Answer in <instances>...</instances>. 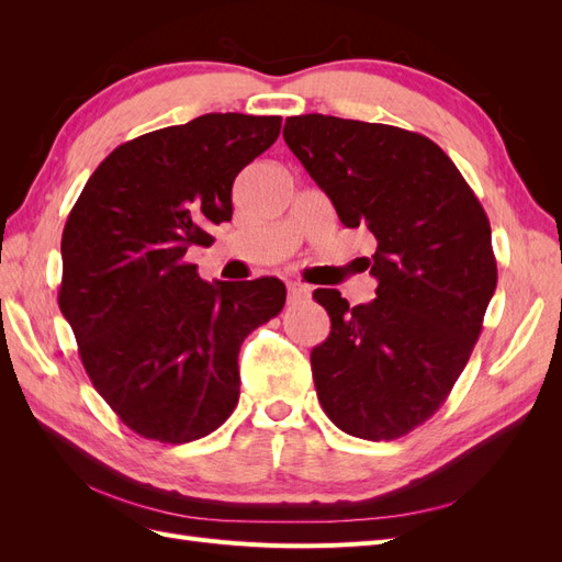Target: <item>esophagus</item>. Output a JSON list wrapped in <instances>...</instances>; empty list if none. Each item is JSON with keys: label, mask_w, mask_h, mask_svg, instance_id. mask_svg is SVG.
<instances>
[{"label": "esophagus", "mask_w": 562, "mask_h": 562, "mask_svg": "<svg viewBox=\"0 0 562 562\" xmlns=\"http://www.w3.org/2000/svg\"><path fill=\"white\" fill-rule=\"evenodd\" d=\"M307 295H310L307 285H302L300 281L288 283V302H297V300H304Z\"/></svg>", "instance_id": "esophagus-1"}]
</instances>
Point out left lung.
Listing matches in <instances>:
<instances>
[{
  "mask_svg": "<svg viewBox=\"0 0 562 562\" xmlns=\"http://www.w3.org/2000/svg\"><path fill=\"white\" fill-rule=\"evenodd\" d=\"M283 140L345 227L378 239L375 300L333 288L314 300L330 335L312 349L323 411L337 429L391 440L427 422L473 351L497 288L487 215L450 157L419 133L328 114L288 116Z\"/></svg>",
  "mask_w": 562,
  "mask_h": 562,
  "instance_id": "8db88e82",
  "label": "left lung"
}]
</instances>
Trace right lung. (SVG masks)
I'll return each instance as SVG.
<instances>
[{"instance_id": "right-lung-1", "label": "right lung", "mask_w": 562, "mask_h": 562, "mask_svg": "<svg viewBox=\"0 0 562 562\" xmlns=\"http://www.w3.org/2000/svg\"><path fill=\"white\" fill-rule=\"evenodd\" d=\"M281 116L203 114L119 145L63 229L60 312L100 396L161 443L209 436L239 403V349L285 285L215 281L184 262L232 220V184L274 145Z\"/></svg>"}]
</instances>
